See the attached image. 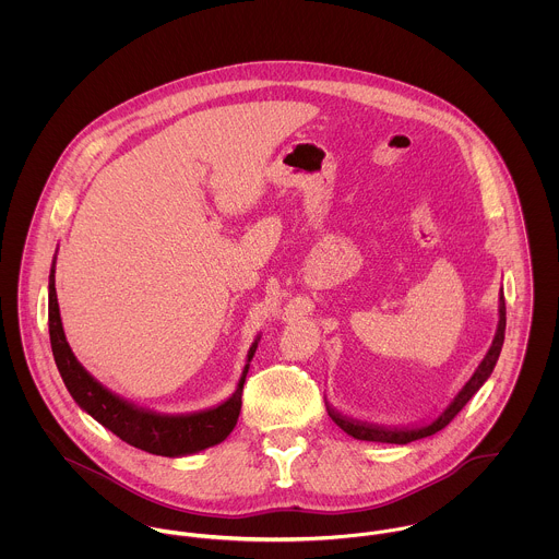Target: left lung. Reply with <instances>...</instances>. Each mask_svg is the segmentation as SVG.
Returning <instances> with one entry per match:
<instances>
[{"label":"left lung","instance_id":"left-lung-1","mask_svg":"<svg viewBox=\"0 0 559 559\" xmlns=\"http://www.w3.org/2000/svg\"><path fill=\"white\" fill-rule=\"evenodd\" d=\"M503 335H506V299H503V290H499V320H497V329H495V337L490 348L486 350L484 359L479 361L476 372L469 377V381L461 388V392L450 400V404L430 421L424 424H415V426H383V424H372V421H361L355 417H348L344 413H340L337 408H333L329 402L326 404V413L329 417L350 437L359 439V441H374V443H411L424 437H430L435 432H439L441 428H445L456 413L472 400V396L478 392L479 388L486 383V379L492 374V368L499 359L501 346H503Z\"/></svg>","mask_w":559,"mask_h":559}]
</instances>
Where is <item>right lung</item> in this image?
Here are the masks:
<instances>
[{
    "mask_svg": "<svg viewBox=\"0 0 559 559\" xmlns=\"http://www.w3.org/2000/svg\"><path fill=\"white\" fill-rule=\"evenodd\" d=\"M56 258H58V251L53 255L51 273H49V337H51V350H53V359L60 370V377L69 394L81 408L90 417H94L100 426H105L116 437L127 441L129 445L157 456L180 459V456L198 454L228 439V435L235 430L239 419L242 385L249 372V361L258 348L260 335H255V340L247 350V364L242 368L235 394L219 402L217 406L193 411V413H176V415L138 406L135 402L122 399L111 390H107L103 383H98L81 366L75 353L71 350L64 335L58 295H56Z\"/></svg>",
    "mask_w": 559,
    "mask_h": 559,
    "instance_id": "right-lung-1",
    "label": "right lung"
}]
</instances>
